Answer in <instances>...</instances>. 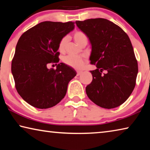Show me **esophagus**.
Listing matches in <instances>:
<instances>
[{
  "instance_id": "1",
  "label": "esophagus",
  "mask_w": 150,
  "mask_h": 150,
  "mask_svg": "<svg viewBox=\"0 0 150 150\" xmlns=\"http://www.w3.org/2000/svg\"><path fill=\"white\" fill-rule=\"evenodd\" d=\"M82 73H83L82 71H77V75H80Z\"/></svg>"
}]
</instances>
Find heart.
<instances>
[{"instance_id":"b5f03b06","label":"heart","mask_w":150,"mask_h":150,"mask_svg":"<svg viewBox=\"0 0 150 150\" xmlns=\"http://www.w3.org/2000/svg\"><path fill=\"white\" fill-rule=\"evenodd\" d=\"M73 39L78 45H81L83 44H87L88 42V37L85 32L82 31H76L73 34ZM68 42L67 37H63L59 43V50L61 52H64L66 49ZM63 62L69 67L74 68L75 69H81L85 65V59L82 57L67 55L63 58Z\"/></svg>"}]
</instances>
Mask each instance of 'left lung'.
I'll return each instance as SVG.
<instances>
[{
  "label": "left lung",
  "mask_w": 150,
  "mask_h": 150,
  "mask_svg": "<svg viewBox=\"0 0 150 150\" xmlns=\"http://www.w3.org/2000/svg\"><path fill=\"white\" fill-rule=\"evenodd\" d=\"M92 45L91 71L93 80L86 87L91 100L104 108H114L128 99L136 86L138 62L128 35L105 18L76 21Z\"/></svg>",
  "instance_id": "8db88e82"
}]
</instances>
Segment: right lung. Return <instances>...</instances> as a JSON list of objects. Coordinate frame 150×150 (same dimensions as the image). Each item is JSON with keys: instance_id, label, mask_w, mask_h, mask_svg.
Returning a JSON list of instances; mask_svg holds the SVG:
<instances>
[{"instance_id": "right-lung-1", "label": "right lung", "mask_w": 150, "mask_h": 150, "mask_svg": "<svg viewBox=\"0 0 150 150\" xmlns=\"http://www.w3.org/2000/svg\"><path fill=\"white\" fill-rule=\"evenodd\" d=\"M75 22L45 21L22 34L18 41L11 71L18 93L29 105L45 109L56 105L66 95L69 81L76 75L72 67L58 63L59 43L74 29Z\"/></svg>"}]
</instances>
